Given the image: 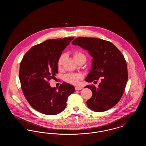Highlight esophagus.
Instances as JSON below:
<instances>
[{
  "label": "esophagus",
  "instance_id": "esophagus-1",
  "mask_svg": "<svg viewBox=\"0 0 146 146\" xmlns=\"http://www.w3.org/2000/svg\"><path fill=\"white\" fill-rule=\"evenodd\" d=\"M82 89H83L82 86H75L76 90H82Z\"/></svg>",
  "mask_w": 146,
  "mask_h": 146
}]
</instances>
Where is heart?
Listing matches in <instances>:
<instances>
[{
  "label": "heart",
  "instance_id": "b5f03b06",
  "mask_svg": "<svg viewBox=\"0 0 146 146\" xmlns=\"http://www.w3.org/2000/svg\"><path fill=\"white\" fill-rule=\"evenodd\" d=\"M66 54H62V55L60 57L58 60L57 62V65L58 67H60L62 64L63 62L66 57ZM74 56L76 59V60L77 61L78 59L80 58H85V56L84 55L83 53L80 51H76L74 53ZM83 78V75L81 74H76V73H68L66 74L64 76V80L70 84H76L78 83L79 80Z\"/></svg>",
  "mask_w": 146,
  "mask_h": 146
}]
</instances>
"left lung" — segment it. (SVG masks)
<instances>
[{"label": "left lung", "mask_w": 146, "mask_h": 146, "mask_svg": "<svg viewBox=\"0 0 146 146\" xmlns=\"http://www.w3.org/2000/svg\"><path fill=\"white\" fill-rule=\"evenodd\" d=\"M72 44L88 51L92 57L90 70L85 81L90 83L100 79L98 87L86 85L92 95L86 102L94 111L108 110L118 103L125 90L127 82V70L125 58L111 42L99 38L78 37Z\"/></svg>", "instance_id": "left-lung-1"}]
</instances>
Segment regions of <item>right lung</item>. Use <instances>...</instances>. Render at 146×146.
Returning a JSON list of instances; mask_svg holds the SVG:
<instances>
[{
	"mask_svg": "<svg viewBox=\"0 0 146 146\" xmlns=\"http://www.w3.org/2000/svg\"><path fill=\"white\" fill-rule=\"evenodd\" d=\"M73 39L47 40L33 46L22 60L19 72L22 90L29 104L42 113L55 115L62 111L68 97L75 91L73 85L64 82L58 89L49 83L58 73L57 62L62 51Z\"/></svg>",
	"mask_w": 146,
	"mask_h": 146,
	"instance_id": "1",
	"label": "right lung"
}]
</instances>
